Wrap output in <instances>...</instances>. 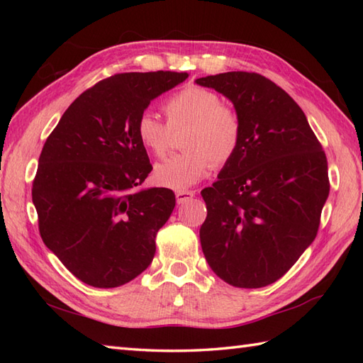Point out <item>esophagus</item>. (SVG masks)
<instances>
[{
    "instance_id": "34e87169",
    "label": "esophagus",
    "mask_w": 363,
    "mask_h": 363,
    "mask_svg": "<svg viewBox=\"0 0 363 363\" xmlns=\"http://www.w3.org/2000/svg\"><path fill=\"white\" fill-rule=\"evenodd\" d=\"M194 196H195V191L194 190H177L176 191V201H177V204L186 203L187 199L194 198Z\"/></svg>"
}]
</instances>
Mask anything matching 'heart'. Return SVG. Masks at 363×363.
Segmentation results:
<instances>
[{
    "mask_svg": "<svg viewBox=\"0 0 363 363\" xmlns=\"http://www.w3.org/2000/svg\"><path fill=\"white\" fill-rule=\"evenodd\" d=\"M167 123L152 112L137 120V137L154 157L164 159L172 150L173 133L187 128L182 135L181 154L159 164L154 179L162 187L182 190L194 186L215 168L229 164L242 142L243 123L233 104L223 103L211 89L189 86L162 104Z\"/></svg>",
    "mask_w": 363,
    "mask_h": 363,
    "instance_id": "heart-1",
    "label": "heart"
}]
</instances>
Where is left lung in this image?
I'll list each match as a JSON object with an SVG mask.
<instances>
[{
	"mask_svg": "<svg viewBox=\"0 0 363 363\" xmlns=\"http://www.w3.org/2000/svg\"><path fill=\"white\" fill-rule=\"evenodd\" d=\"M196 84L228 96L243 123L235 156L201 191L203 252L229 285L265 287L318 234L329 195L326 154L295 99L265 76L228 72Z\"/></svg>",
	"mask_w": 363,
	"mask_h": 363,
	"instance_id": "1",
	"label": "left lung"
}]
</instances>
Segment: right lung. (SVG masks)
<instances>
[{"label": "right lung", "instance_id": "add662e5", "mask_svg": "<svg viewBox=\"0 0 363 363\" xmlns=\"http://www.w3.org/2000/svg\"><path fill=\"white\" fill-rule=\"evenodd\" d=\"M187 78L113 74L76 98L46 138L33 182L38 233L91 287H120L154 259L176 198L169 189L137 191L152 165L135 126L151 99Z\"/></svg>", "mask_w": 363, "mask_h": 363}]
</instances>
